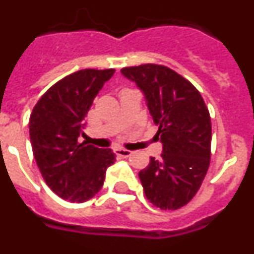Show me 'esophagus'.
I'll list each match as a JSON object with an SVG mask.
<instances>
[{
    "label": "esophagus",
    "mask_w": 254,
    "mask_h": 254,
    "mask_svg": "<svg viewBox=\"0 0 254 254\" xmlns=\"http://www.w3.org/2000/svg\"><path fill=\"white\" fill-rule=\"evenodd\" d=\"M114 154H116L117 156H121V158H128V156L132 155V151L126 149H121V147H116V149H114Z\"/></svg>",
    "instance_id": "obj_1"
}]
</instances>
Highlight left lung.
<instances>
[{"mask_svg": "<svg viewBox=\"0 0 254 254\" xmlns=\"http://www.w3.org/2000/svg\"><path fill=\"white\" fill-rule=\"evenodd\" d=\"M142 90L163 143L159 160L138 173L145 196L161 210L187 205L205 179L211 158V120L203 98L172 68L146 64L121 69Z\"/></svg>", "mask_w": 254, "mask_h": 254, "instance_id": "8db88e82", "label": "left lung"}]
</instances>
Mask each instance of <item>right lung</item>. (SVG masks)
Here are the masks:
<instances>
[{
	"label": "right lung",
	"mask_w": 254,
	"mask_h": 254,
	"mask_svg": "<svg viewBox=\"0 0 254 254\" xmlns=\"http://www.w3.org/2000/svg\"><path fill=\"white\" fill-rule=\"evenodd\" d=\"M114 68H85L66 76L42 95L29 120L35 161L47 186L61 198L81 203L104 185L116 161L111 149L80 143L85 117Z\"/></svg>",
	"instance_id": "add662e5"
}]
</instances>
